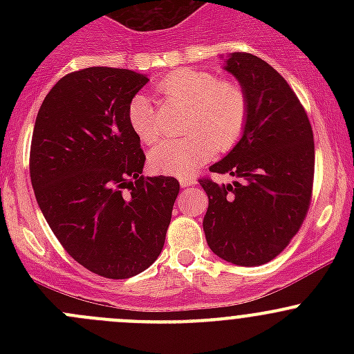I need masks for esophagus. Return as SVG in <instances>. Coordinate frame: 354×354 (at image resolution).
<instances>
[{"label":"esophagus","instance_id":"1","mask_svg":"<svg viewBox=\"0 0 354 354\" xmlns=\"http://www.w3.org/2000/svg\"><path fill=\"white\" fill-rule=\"evenodd\" d=\"M195 183H197V181H195L194 178H188V176H183V178H180V185H181V188L194 187Z\"/></svg>","mask_w":354,"mask_h":354}]
</instances>
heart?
I'll return each mask as SVG.
<instances>
[{
  "instance_id": "b5f03b06",
  "label": "heart",
  "mask_w": 354,
  "mask_h": 354,
  "mask_svg": "<svg viewBox=\"0 0 354 354\" xmlns=\"http://www.w3.org/2000/svg\"><path fill=\"white\" fill-rule=\"evenodd\" d=\"M166 101L188 109L183 140L159 142L149 151V164L156 173L188 176L212 159L217 151H230L243 135L248 101L240 85L221 82L214 73L202 70H180L157 84ZM128 123L144 144L159 137L156 111L144 94L128 102Z\"/></svg>"
}]
</instances>
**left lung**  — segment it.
I'll list each match as a JSON object with an SVG mask.
<instances>
[{"label":"left lung","instance_id":"1","mask_svg":"<svg viewBox=\"0 0 354 354\" xmlns=\"http://www.w3.org/2000/svg\"><path fill=\"white\" fill-rule=\"evenodd\" d=\"M224 70L248 101L243 135L209 167L233 183L200 180L209 197L203 233L217 257L234 266L270 262L298 233L310 205L315 145L308 116L288 82L250 53H231Z\"/></svg>","mask_w":354,"mask_h":354}]
</instances>
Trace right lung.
Masks as SVG:
<instances>
[{"instance_id": "obj_1", "label": "right lung", "mask_w": 354, "mask_h": 354, "mask_svg": "<svg viewBox=\"0 0 354 354\" xmlns=\"http://www.w3.org/2000/svg\"><path fill=\"white\" fill-rule=\"evenodd\" d=\"M149 82L123 68L68 73L35 118L30 181L63 248L91 272L128 279L160 255L180 183L142 176L128 102Z\"/></svg>"}]
</instances>
